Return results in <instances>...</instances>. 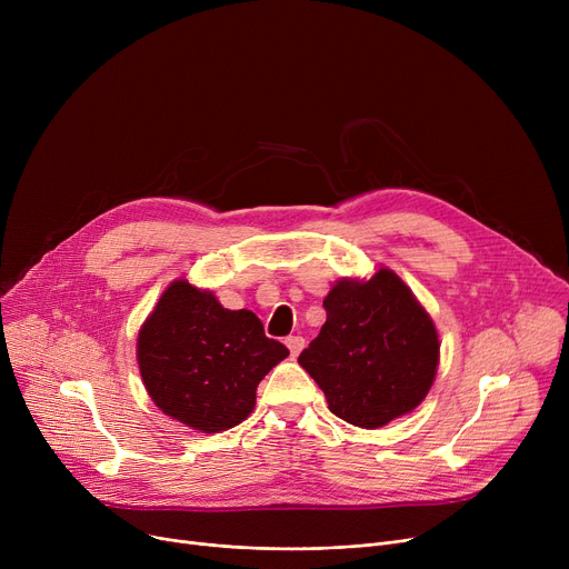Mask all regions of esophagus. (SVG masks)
<instances>
[{"mask_svg":"<svg viewBox=\"0 0 569 569\" xmlns=\"http://www.w3.org/2000/svg\"><path fill=\"white\" fill-rule=\"evenodd\" d=\"M286 346H288L290 355L297 357V355L302 352V348H305V339H302V337H288V339H286Z\"/></svg>","mask_w":569,"mask_h":569,"instance_id":"34e87169","label":"esophagus"}]
</instances>
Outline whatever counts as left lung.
<instances>
[{"label":"left lung","mask_w":569,"mask_h":569,"mask_svg":"<svg viewBox=\"0 0 569 569\" xmlns=\"http://www.w3.org/2000/svg\"><path fill=\"white\" fill-rule=\"evenodd\" d=\"M322 307L327 320L297 362L337 417L378 429L425 401L438 369V332L392 269L339 281Z\"/></svg>","instance_id":"obj_1"}]
</instances>
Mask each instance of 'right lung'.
<instances>
[{
    "label": "right lung",
    "mask_w": 569,
    "mask_h": 569,
    "mask_svg": "<svg viewBox=\"0 0 569 569\" xmlns=\"http://www.w3.org/2000/svg\"><path fill=\"white\" fill-rule=\"evenodd\" d=\"M138 367L152 401L202 433L244 422L258 382L288 357L253 311H230L209 290L172 281L138 335Z\"/></svg>",
    "instance_id": "obj_1"
}]
</instances>
